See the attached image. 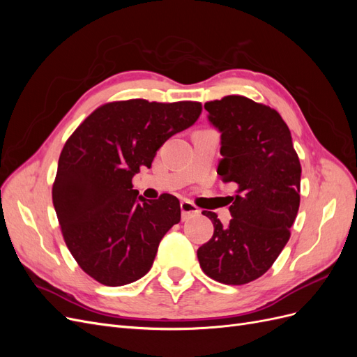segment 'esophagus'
Segmentation results:
<instances>
[{"label":"esophagus","instance_id":"34e87169","mask_svg":"<svg viewBox=\"0 0 357 357\" xmlns=\"http://www.w3.org/2000/svg\"><path fill=\"white\" fill-rule=\"evenodd\" d=\"M180 208H181V219L183 220H186L188 218H190V215L199 214V208L197 207V205L188 199H183L180 202Z\"/></svg>","mask_w":357,"mask_h":357}]
</instances>
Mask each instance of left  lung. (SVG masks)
I'll list each match as a JSON object with an SVG mask.
<instances>
[{"instance_id":"8db88e82","label":"left lung","mask_w":357,"mask_h":357,"mask_svg":"<svg viewBox=\"0 0 357 357\" xmlns=\"http://www.w3.org/2000/svg\"><path fill=\"white\" fill-rule=\"evenodd\" d=\"M204 107L222 134L218 174L235 183L236 195L228 225L202 211L214 234L197 255L210 278L240 286L264 275L290 238L301 201V164L286 122L271 107L241 95Z\"/></svg>"}]
</instances>
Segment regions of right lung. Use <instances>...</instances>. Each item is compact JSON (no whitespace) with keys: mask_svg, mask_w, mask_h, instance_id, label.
Instances as JSON below:
<instances>
[{"mask_svg":"<svg viewBox=\"0 0 357 357\" xmlns=\"http://www.w3.org/2000/svg\"><path fill=\"white\" fill-rule=\"evenodd\" d=\"M201 102L113 101L98 107L63 146L52 199L70 253L104 286L137 282L152 268L180 202L137 197L132 177L169 137L197 122Z\"/></svg>","mask_w":357,"mask_h":357,"instance_id":"right-lung-1","label":"right lung"}]
</instances>
